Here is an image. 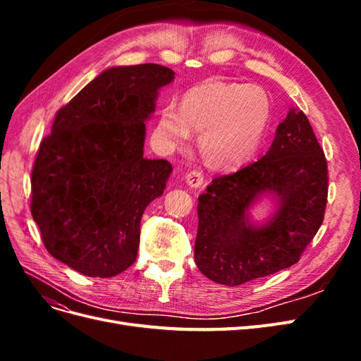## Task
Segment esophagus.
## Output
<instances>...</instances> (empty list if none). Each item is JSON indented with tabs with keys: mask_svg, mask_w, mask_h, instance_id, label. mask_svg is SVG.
I'll return each instance as SVG.
<instances>
[{
	"mask_svg": "<svg viewBox=\"0 0 361 361\" xmlns=\"http://www.w3.org/2000/svg\"><path fill=\"white\" fill-rule=\"evenodd\" d=\"M185 182H187V185L191 188H200L204 182L203 173L197 171V170H192V171L187 173V176H185Z\"/></svg>",
	"mask_w": 361,
	"mask_h": 361,
	"instance_id": "34e87169",
	"label": "esophagus"
}]
</instances>
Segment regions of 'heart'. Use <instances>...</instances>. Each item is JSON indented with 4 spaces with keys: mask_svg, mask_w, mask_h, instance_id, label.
I'll use <instances>...</instances> for the list:
<instances>
[{
    "mask_svg": "<svg viewBox=\"0 0 361 361\" xmlns=\"http://www.w3.org/2000/svg\"><path fill=\"white\" fill-rule=\"evenodd\" d=\"M271 99L257 85L204 82L182 96L180 110L164 106L155 129L161 149L187 146L192 130L200 133L199 147L212 167L231 170L255 157L271 118Z\"/></svg>",
    "mask_w": 361,
    "mask_h": 361,
    "instance_id": "obj_1",
    "label": "heart"
}]
</instances>
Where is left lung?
Here are the masks:
<instances>
[{"label":"left lung","instance_id":"obj_1","mask_svg":"<svg viewBox=\"0 0 361 361\" xmlns=\"http://www.w3.org/2000/svg\"><path fill=\"white\" fill-rule=\"evenodd\" d=\"M329 176L324 150L298 108L277 126L267 154L199 195L194 259L202 274L227 286L292 267L322 224ZM271 202L264 221L250 209Z\"/></svg>","mask_w":361,"mask_h":361}]
</instances>
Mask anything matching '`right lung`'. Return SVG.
Here are the masks:
<instances>
[{
	"instance_id": "1",
	"label": "right lung",
	"mask_w": 361,
	"mask_h": 361,
	"mask_svg": "<svg viewBox=\"0 0 361 361\" xmlns=\"http://www.w3.org/2000/svg\"><path fill=\"white\" fill-rule=\"evenodd\" d=\"M174 72L161 64L105 69L59 110L31 174V215L52 257L87 277L134 264L140 221L173 171L145 158L146 122Z\"/></svg>"
}]
</instances>
